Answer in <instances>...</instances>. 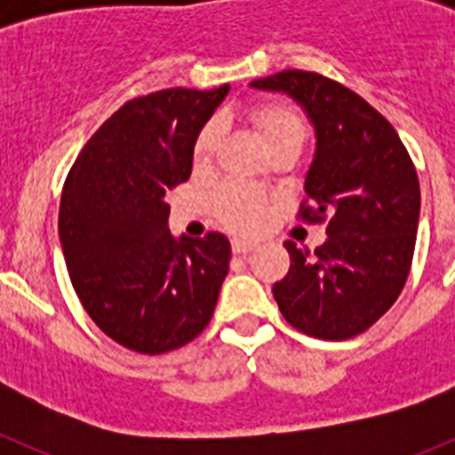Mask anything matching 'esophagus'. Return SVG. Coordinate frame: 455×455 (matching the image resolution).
I'll use <instances>...</instances> for the list:
<instances>
[{"label":"esophagus","mask_w":455,"mask_h":455,"mask_svg":"<svg viewBox=\"0 0 455 455\" xmlns=\"http://www.w3.org/2000/svg\"><path fill=\"white\" fill-rule=\"evenodd\" d=\"M255 246H257L255 241H246V239L232 241V251H235L236 255H246V252H251Z\"/></svg>","instance_id":"1"}]
</instances>
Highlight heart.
<instances>
[{
    "label": "heart",
    "instance_id": "heart-1",
    "mask_svg": "<svg viewBox=\"0 0 455 455\" xmlns=\"http://www.w3.org/2000/svg\"><path fill=\"white\" fill-rule=\"evenodd\" d=\"M248 118L257 127L259 136L264 139L271 152L280 148H303L307 140V127L296 108L283 102H259L251 107ZM223 136V120L209 118L200 127L198 136L193 140V166L204 168L219 148V140ZM268 209L267 196L241 182H228L216 191L214 196V212L225 225H230L232 230L252 232L259 228Z\"/></svg>",
    "mask_w": 455,
    "mask_h": 455
}]
</instances>
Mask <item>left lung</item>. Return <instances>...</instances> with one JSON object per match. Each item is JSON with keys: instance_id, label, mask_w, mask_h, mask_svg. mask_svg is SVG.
Wrapping results in <instances>:
<instances>
[{"instance_id": "left-lung-1", "label": "left lung", "mask_w": 455, "mask_h": 455, "mask_svg": "<svg viewBox=\"0 0 455 455\" xmlns=\"http://www.w3.org/2000/svg\"><path fill=\"white\" fill-rule=\"evenodd\" d=\"M299 100L316 130V155L296 219L325 223L323 246L284 241L291 267L273 284L296 331L341 341L371 328L399 299L415 255L419 178L389 120L351 88L307 70L255 79Z\"/></svg>"}]
</instances>
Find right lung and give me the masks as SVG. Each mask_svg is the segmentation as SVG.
Returning <instances> with one entry per match:
<instances>
[{"label": "right lung", "mask_w": 455, "mask_h": 455, "mask_svg": "<svg viewBox=\"0 0 455 455\" xmlns=\"http://www.w3.org/2000/svg\"><path fill=\"white\" fill-rule=\"evenodd\" d=\"M228 88H166L124 102L63 184L59 236L72 287L100 331L130 351L182 348L214 316L230 241L220 232L172 239L164 196L191 175L193 140Z\"/></svg>", "instance_id": "obj_1"}]
</instances>
